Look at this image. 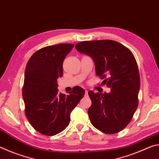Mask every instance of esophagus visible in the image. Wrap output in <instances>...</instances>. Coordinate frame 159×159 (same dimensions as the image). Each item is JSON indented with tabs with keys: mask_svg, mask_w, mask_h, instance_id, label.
Masks as SVG:
<instances>
[{
	"mask_svg": "<svg viewBox=\"0 0 159 159\" xmlns=\"http://www.w3.org/2000/svg\"><path fill=\"white\" fill-rule=\"evenodd\" d=\"M85 95H88V91L87 90H85Z\"/></svg>",
	"mask_w": 159,
	"mask_h": 159,
	"instance_id": "esophagus-1",
	"label": "esophagus"
}]
</instances>
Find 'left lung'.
I'll return each mask as SVG.
<instances>
[{"mask_svg":"<svg viewBox=\"0 0 159 159\" xmlns=\"http://www.w3.org/2000/svg\"><path fill=\"white\" fill-rule=\"evenodd\" d=\"M79 52L92 57L96 74L109 93L88 92L92 104L88 116L94 127L102 133L114 134L123 130L138 106L140 88L138 64L131 51L111 40L82 41L76 45Z\"/></svg>","mask_w":159,"mask_h":159,"instance_id":"obj_1","label":"left lung"}]
</instances>
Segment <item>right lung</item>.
Instances as JSON below:
<instances>
[{"label": "right lung", "mask_w": 159, "mask_h": 159, "mask_svg": "<svg viewBox=\"0 0 159 159\" xmlns=\"http://www.w3.org/2000/svg\"><path fill=\"white\" fill-rule=\"evenodd\" d=\"M74 46L60 43L43 48L26 64L22 88L25 114L32 127L45 135H55L69 125L71 112L85 95L79 86L69 95L58 94L63 61Z\"/></svg>", "instance_id": "right-lung-1"}]
</instances>
